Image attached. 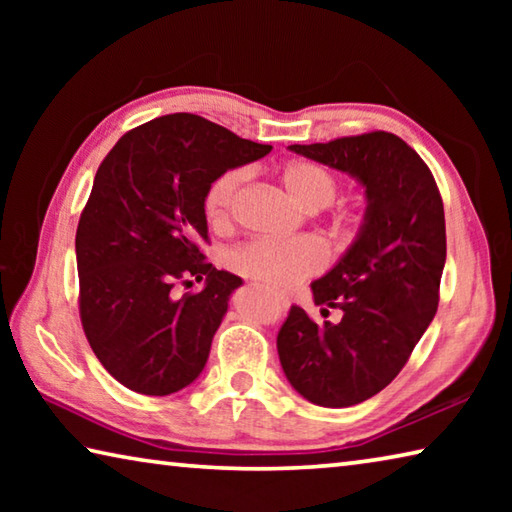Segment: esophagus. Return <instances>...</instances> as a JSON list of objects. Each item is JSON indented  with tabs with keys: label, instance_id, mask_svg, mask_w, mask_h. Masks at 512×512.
Instances as JSON below:
<instances>
[{
	"label": "esophagus",
	"instance_id": "esophagus-1",
	"mask_svg": "<svg viewBox=\"0 0 512 512\" xmlns=\"http://www.w3.org/2000/svg\"><path fill=\"white\" fill-rule=\"evenodd\" d=\"M277 305H280L282 309H287V307H289V298H284V296H277Z\"/></svg>",
	"mask_w": 512,
	"mask_h": 512
}]
</instances>
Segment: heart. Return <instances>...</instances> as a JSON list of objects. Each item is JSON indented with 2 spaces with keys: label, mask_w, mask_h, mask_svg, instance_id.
<instances>
[{
  "label": "heart",
  "mask_w": 512,
  "mask_h": 512,
  "mask_svg": "<svg viewBox=\"0 0 512 512\" xmlns=\"http://www.w3.org/2000/svg\"><path fill=\"white\" fill-rule=\"evenodd\" d=\"M246 173L230 169L221 173L207 189L205 214L214 228H223L230 219L232 201ZM280 183L284 192L296 205L307 212H318L334 201L339 192L336 176L323 164L309 160H293L280 169ZM228 264L237 273L262 282L273 289L296 287L305 277L314 275L325 264V253L318 241L298 239H255L239 246L228 255Z\"/></svg>",
  "instance_id": "obj_1"
}]
</instances>
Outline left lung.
Instances as JSON below:
<instances>
[{
  "instance_id": "8db88e82",
  "label": "left lung",
  "mask_w": 512,
  "mask_h": 512,
  "mask_svg": "<svg viewBox=\"0 0 512 512\" xmlns=\"http://www.w3.org/2000/svg\"><path fill=\"white\" fill-rule=\"evenodd\" d=\"M289 151L348 173L366 196L357 237L311 282L316 305L339 307L341 323L316 325L293 305L277 334L296 393L343 409L384 391L436 316L447 257L443 198L427 164L393 133L291 144Z\"/></svg>"
}]
</instances>
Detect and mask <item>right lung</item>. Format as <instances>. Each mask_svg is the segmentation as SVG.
Masks as SVG:
<instances>
[{"instance_id": "obj_1", "label": "right lung", "mask_w": 512, "mask_h": 512, "mask_svg": "<svg viewBox=\"0 0 512 512\" xmlns=\"http://www.w3.org/2000/svg\"><path fill=\"white\" fill-rule=\"evenodd\" d=\"M271 149L176 112L133 128L101 162L76 230V266L85 336L119 384L162 397L203 372L230 296L244 284L198 250L207 241V189ZM187 276L206 287L176 299L172 284Z\"/></svg>"}]
</instances>
